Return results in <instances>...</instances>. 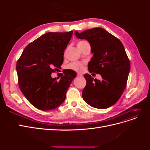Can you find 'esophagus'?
<instances>
[{
    "mask_svg": "<svg viewBox=\"0 0 150 150\" xmlns=\"http://www.w3.org/2000/svg\"><path fill=\"white\" fill-rule=\"evenodd\" d=\"M77 76H78V77H81V76H83V74L80 73V72H78V73H77Z\"/></svg>",
    "mask_w": 150,
    "mask_h": 150,
    "instance_id": "esophagus-1",
    "label": "esophagus"
}]
</instances>
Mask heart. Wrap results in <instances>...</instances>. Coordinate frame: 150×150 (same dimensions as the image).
<instances>
[{"instance_id":"heart-1","label":"heart","mask_w":150,"mask_h":150,"mask_svg":"<svg viewBox=\"0 0 150 150\" xmlns=\"http://www.w3.org/2000/svg\"><path fill=\"white\" fill-rule=\"evenodd\" d=\"M86 42H87L85 40H81V41L78 42V47H81L84 44H85ZM67 69H71V70H73L74 71H78V72H80L83 70V64L81 63L80 62H72L71 63H69L66 67Z\"/></svg>"}]
</instances>
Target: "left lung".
I'll return each instance as SVG.
<instances>
[{
	"instance_id": "8db88e82",
	"label": "left lung",
	"mask_w": 150,
	"mask_h": 150,
	"mask_svg": "<svg viewBox=\"0 0 150 150\" xmlns=\"http://www.w3.org/2000/svg\"><path fill=\"white\" fill-rule=\"evenodd\" d=\"M75 35L90 43L93 57L88 63L89 71L102 77L98 80L88 74L84 75L86 85L82 93L83 98L94 108L111 107L119 100L125 89L130 71V62L123 45L115 36L101 28L81 33L76 31Z\"/></svg>"
}]
</instances>
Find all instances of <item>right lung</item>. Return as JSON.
I'll return each instance as SVG.
<instances>
[{"label": "right lung", "mask_w": 150, "mask_h": 150, "mask_svg": "<svg viewBox=\"0 0 150 150\" xmlns=\"http://www.w3.org/2000/svg\"><path fill=\"white\" fill-rule=\"evenodd\" d=\"M72 33L71 30L41 35L25 47L17 62L19 88L32 105L40 110H51L60 106L76 76V72L67 69L59 81L51 77L62 64Z\"/></svg>", "instance_id": "obj_1"}]
</instances>
